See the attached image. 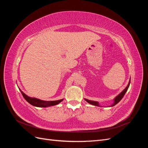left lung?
<instances>
[{
  "label": "left lung",
  "mask_w": 148,
  "mask_h": 148,
  "mask_svg": "<svg viewBox=\"0 0 148 148\" xmlns=\"http://www.w3.org/2000/svg\"><path fill=\"white\" fill-rule=\"evenodd\" d=\"M130 79H130V82H129V83H128V85H127V86L123 89V90L122 91V92H121L118 96H116V97L114 98L113 104H112L111 106H109V107H113V106H114L115 105L117 104V103H119V102L121 101V99H122L124 95H125V94L126 93V92L127 91L128 89V88H129L130 84ZM84 100L86 101H87V102L89 103V104H92V105H94V106H100V105H99V102H97V101H94L88 100V99H84ZM100 107H101V106H100Z\"/></svg>",
  "instance_id": "obj_1"
}]
</instances>
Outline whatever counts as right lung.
Segmentation results:
<instances>
[{
  "mask_svg": "<svg viewBox=\"0 0 148 148\" xmlns=\"http://www.w3.org/2000/svg\"><path fill=\"white\" fill-rule=\"evenodd\" d=\"M19 90L20 91L21 93L23 95V97L25 99V100L29 102L30 104H31L33 106L35 107H50V106H56L58 104H59L60 102H61L62 101L64 100V99H60V100H57V101H43L37 99V98L35 97H30L26 95L22 91L21 89L19 88Z\"/></svg>",
  "mask_w": 148,
  "mask_h": 148,
  "instance_id": "add662e5",
  "label": "right lung"
}]
</instances>
